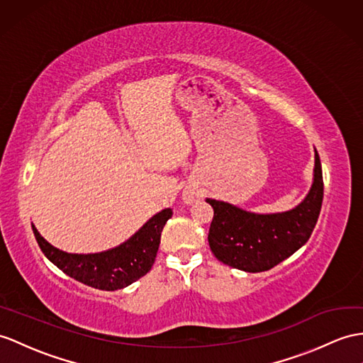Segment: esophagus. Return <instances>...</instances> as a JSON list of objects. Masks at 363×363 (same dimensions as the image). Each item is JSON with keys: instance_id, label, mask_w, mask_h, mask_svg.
I'll use <instances>...</instances> for the list:
<instances>
[{"instance_id": "34e87169", "label": "esophagus", "mask_w": 363, "mask_h": 363, "mask_svg": "<svg viewBox=\"0 0 363 363\" xmlns=\"http://www.w3.org/2000/svg\"><path fill=\"white\" fill-rule=\"evenodd\" d=\"M183 199H184V201H186V203H192L194 201V191H191V189L184 191L183 192Z\"/></svg>"}]
</instances>
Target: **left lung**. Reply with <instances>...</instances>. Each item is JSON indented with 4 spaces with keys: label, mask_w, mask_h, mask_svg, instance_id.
<instances>
[{
    "label": "left lung",
    "mask_w": 363,
    "mask_h": 363,
    "mask_svg": "<svg viewBox=\"0 0 363 363\" xmlns=\"http://www.w3.org/2000/svg\"><path fill=\"white\" fill-rule=\"evenodd\" d=\"M323 177L315 151L311 191L298 206L280 214H252L229 203L208 199L214 209L208 242L212 254L229 267L262 272L276 267L308 242L320 214Z\"/></svg>",
    "instance_id": "1"
}]
</instances>
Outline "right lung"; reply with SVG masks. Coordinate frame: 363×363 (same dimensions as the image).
I'll return each mask as SVG.
<instances>
[{"label":"right lung","mask_w":363,"mask_h":363,"mask_svg":"<svg viewBox=\"0 0 363 363\" xmlns=\"http://www.w3.org/2000/svg\"><path fill=\"white\" fill-rule=\"evenodd\" d=\"M172 211L158 212L138 233L117 248L99 254H67L48 243L32 226L43 254L69 277L103 291L121 289L151 271L160 246L162 231Z\"/></svg>","instance_id":"add662e5"}]
</instances>
